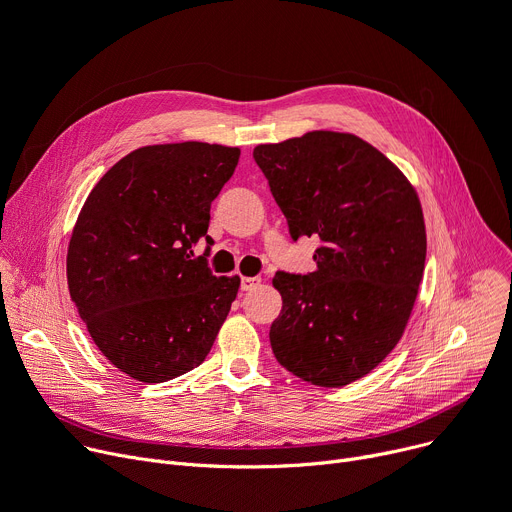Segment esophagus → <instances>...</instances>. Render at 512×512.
I'll return each mask as SVG.
<instances>
[{
	"instance_id": "34e87169",
	"label": "esophagus",
	"mask_w": 512,
	"mask_h": 512,
	"mask_svg": "<svg viewBox=\"0 0 512 512\" xmlns=\"http://www.w3.org/2000/svg\"><path fill=\"white\" fill-rule=\"evenodd\" d=\"M259 284H261V277H243V280H241V290L251 292V290H255Z\"/></svg>"
}]
</instances>
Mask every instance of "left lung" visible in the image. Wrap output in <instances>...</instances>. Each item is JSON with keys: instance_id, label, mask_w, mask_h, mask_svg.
<instances>
[{"instance_id": "1", "label": "left lung", "mask_w": 512, "mask_h": 512, "mask_svg": "<svg viewBox=\"0 0 512 512\" xmlns=\"http://www.w3.org/2000/svg\"><path fill=\"white\" fill-rule=\"evenodd\" d=\"M253 157L292 239H320L314 271L273 277L284 302L269 331L273 355L304 382L347 386L406 329L427 257L421 200L384 153L349 132L312 130L257 145Z\"/></svg>"}]
</instances>
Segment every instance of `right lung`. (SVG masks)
<instances>
[{
	"label": "right lung",
	"instance_id": "1",
	"mask_svg": "<svg viewBox=\"0 0 512 512\" xmlns=\"http://www.w3.org/2000/svg\"><path fill=\"white\" fill-rule=\"evenodd\" d=\"M241 149L198 141L141 147L89 192L71 232L67 284L98 349L130 378L159 384L198 367L241 277L214 275L194 245Z\"/></svg>",
	"mask_w": 512,
	"mask_h": 512
}]
</instances>
